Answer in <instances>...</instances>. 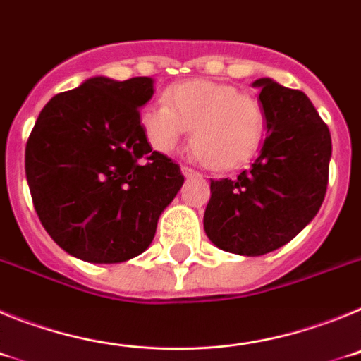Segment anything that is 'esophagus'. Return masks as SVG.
I'll list each match as a JSON object with an SVG mask.
<instances>
[{"label":"esophagus","mask_w":361,"mask_h":361,"mask_svg":"<svg viewBox=\"0 0 361 361\" xmlns=\"http://www.w3.org/2000/svg\"><path fill=\"white\" fill-rule=\"evenodd\" d=\"M180 170H183L184 177H193V175H199V171L193 170V168H191V166H188V164L180 166Z\"/></svg>","instance_id":"34e87169"}]
</instances>
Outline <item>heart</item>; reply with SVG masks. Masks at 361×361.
I'll return each mask as SVG.
<instances>
[{"instance_id": "1", "label": "heart", "mask_w": 361, "mask_h": 361, "mask_svg": "<svg viewBox=\"0 0 361 361\" xmlns=\"http://www.w3.org/2000/svg\"><path fill=\"white\" fill-rule=\"evenodd\" d=\"M193 155L216 170L244 164L266 133V111L257 99L238 88L208 79L171 85L164 101L141 111L146 141L159 153H170L190 133Z\"/></svg>"}]
</instances>
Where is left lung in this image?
Returning a JSON list of instances; mask_svg holds the SVG:
<instances>
[{
  "label": "left lung",
  "instance_id": "1",
  "mask_svg": "<svg viewBox=\"0 0 361 361\" xmlns=\"http://www.w3.org/2000/svg\"><path fill=\"white\" fill-rule=\"evenodd\" d=\"M266 111L262 149L237 178L212 180L204 213L209 240L235 255L279 250L314 219L329 183L331 133L307 95L257 79Z\"/></svg>",
  "mask_w": 361,
  "mask_h": 361
}]
</instances>
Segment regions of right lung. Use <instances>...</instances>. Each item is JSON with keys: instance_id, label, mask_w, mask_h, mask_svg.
Here are the masks:
<instances>
[{"instance_id": "1", "label": "right lung", "mask_w": 361, "mask_h": 361, "mask_svg": "<svg viewBox=\"0 0 361 361\" xmlns=\"http://www.w3.org/2000/svg\"><path fill=\"white\" fill-rule=\"evenodd\" d=\"M152 95V78H92L54 95L28 135L34 209L72 257L116 264L141 255L183 186L177 162L152 152L141 128Z\"/></svg>"}]
</instances>
